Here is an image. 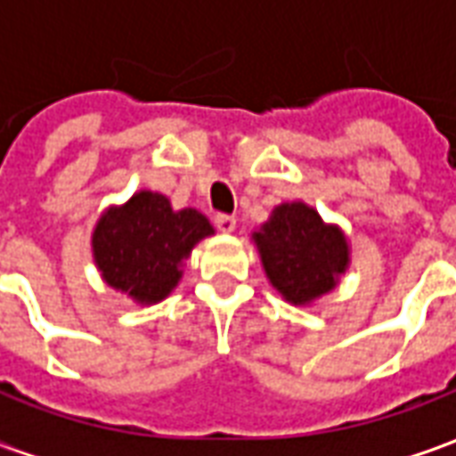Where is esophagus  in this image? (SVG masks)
Segmentation results:
<instances>
[{
  "instance_id": "esophagus-1",
  "label": "esophagus",
  "mask_w": 456,
  "mask_h": 456,
  "mask_svg": "<svg viewBox=\"0 0 456 456\" xmlns=\"http://www.w3.org/2000/svg\"><path fill=\"white\" fill-rule=\"evenodd\" d=\"M215 224H217L219 232H224V234H232V232L237 229V219L232 217V215H217V217H215Z\"/></svg>"
}]
</instances>
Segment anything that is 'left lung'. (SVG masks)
<instances>
[{"label": "left lung", "mask_w": 456, "mask_h": 456, "mask_svg": "<svg viewBox=\"0 0 456 456\" xmlns=\"http://www.w3.org/2000/svg\"><path fill=\"white\" fill-rule=\"evenodd\" d=\"M251 241L271 288L296 307L332 293L352 264L344 229L300 200L273 208L271 217L251 232Z\"/></svg>", "instance_id": "left-lung-1"}]
</instances>
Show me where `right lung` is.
Wrapping results in <instances>:
<instances>
[{"instance_id": "add662e5", "label": "right lung", "mask_w": 456, "mask_h": 456, "mask_svg": "<svg viewBox=\"0 0 456 456\" xmlns=\"http://www.w3.org/2000/svg\"><path fill=\"white\" fill-rule=\"evenodd\" d=\"M212 234L200 209H173L166 195L139 190L104 209L90 247L104 286L136 305H156L175 290L192 248Z\"/></svg>"}]
</instances>
